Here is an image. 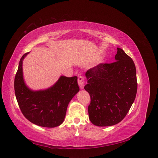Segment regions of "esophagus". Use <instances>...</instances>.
I'll list each match as a JSON object with an SVG mask.
<instances>
[{
	"mask_svg": "<svg viewBox=\"0 0 158 158\" xmlns=\"http://www.w3.org/2000/svg\"><path fill=\"white\" fill-rule=\"evenodd\" d=\"M78 83L79 86L81 89H83L84 87V84H85V80L84 78L82 76H78Z\"/></svg>",
	"mask_w": 158,
	"mask_h": 158,
	"instance_id": "obj_1",
	"label": "esophagus"
}]
</instances>
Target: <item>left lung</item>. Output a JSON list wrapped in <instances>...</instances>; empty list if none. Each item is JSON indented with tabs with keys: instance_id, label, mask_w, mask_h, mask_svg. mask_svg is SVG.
Masks as SVG:
<instances>
[{
	"instance_id": "8db88e82",
	"label": "left lung",
	"mask_w": 158,
	"mask_h": 158,
	"mask_svg": "<svg viewBox=\"0 0 158 158\" xmlns=\"http://www.w3.org/2000/svg\"><path fill=\"white\" fill-rule=\"evenodd\" d=\"M112 63H101L85 73L84 86L90 95L89 118L94 125L112 126L125 117L137 92L136 66L122 49L117 48Z\"/></svg>"
}]
</instances>
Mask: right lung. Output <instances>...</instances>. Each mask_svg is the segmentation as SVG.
I'll list each match as a JSON object with an SVG mask.
<instances>
[{
    "label": "right lung",
    "instance_id": "add662e5",
    "mask_svg": "<svg viewBox=\"0 0 158 158\" xmlns=\"http://www.w3.org/2000/svg\"><path fill=\"white\" fill-rule=\"evenodd\" d=\"M28 53L22 56L14 78L18 106L23 116L35 125L48 128L58 127L64 121L70 100L80 90L77 76H61L52 87L33 91L27 87L23 78L22 61Z\"/></svg>",
    "mask_w": 158,
    "mask_h": 158
}]
</instances>
